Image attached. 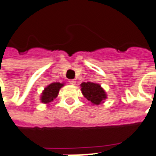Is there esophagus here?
<instances>
[{"instance_id":"1","label":"esophagus","mask_w":156,"mask_h":156,"mask_svg":"<svg viewBox=\"0 0 156 156\" xmlns=\"http://www.w3.org/2000/svg\"><path fill=\"white\" fill-rule=\"evenodd\" d=\"M76 83H77V81H76L75 79H70V80H69V83L72 84V85H75Z\"/></svg>"}]
</instances>
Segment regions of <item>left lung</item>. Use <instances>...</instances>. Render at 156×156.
<instances>
[{
  "label": "left lung",
  "mask_w": 156,
  "mask_h": 156,
  "mask_svg": "<svg viewBox=\"0 0 156 156\" xmlns=\"http://www.w3.org/2000/svg\"><path fill=\"white\" fill-rule=\"evenodd\" d=\"M80 86L83 96L93 105H100L101 103H104V101L107 98L105 90L98 83L87 82L82 83Z\"/></svg>",
  "instance_id": "8db88e82"
}]
</instances>
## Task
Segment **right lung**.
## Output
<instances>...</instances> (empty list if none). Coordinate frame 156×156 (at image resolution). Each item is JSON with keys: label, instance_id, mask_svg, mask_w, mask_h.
<instances>
[{"label": "right lung", "instance_id": "right-lung-1", "mask_svg": "<svg viewBox=\"0 0 156 156\" xmlns=\"http://www.w3.org/2000/svg\"><path fill=\"white\" fill-rule=\"evenodd\" d=\"M63 85L64 83H52L49 84L41 94L40 101L44 104H49L50 102L53 101V100L57 97L60 89Z\"/></svg>", "mask_w": 156, "mask_h": 156}]
</instances>
